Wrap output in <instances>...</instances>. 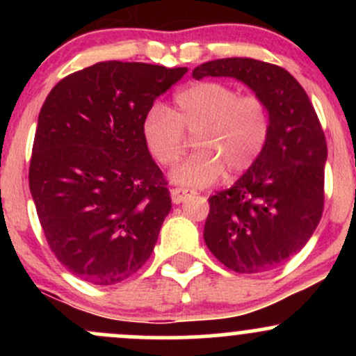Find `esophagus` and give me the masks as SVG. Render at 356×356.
I'll list each match as a JSON object with an SVG mask.
<instances>
[{
    "label": "esophagus",
    "mask_w": 356,
    "mask_h": 356,
    "mask_svg": "<svg viewBox=\"0 0 356 356\" xmlns=\"http://www.w3.org/2000/svg\"><path fill=\"white\" fill-rule=\"evenodd\" d=\"M195 192L191 191V189H182V187H175V189L170 191V197H172V202L174 204H181L186 201L187 197H191V195H194Z\"/></svg>",
    "instance_id": "obj_1"
}]
</instances>
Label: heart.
I'll return each instance as SVG.
<instances>
[{"mask_svg":"<svg viewBox=\"0 0 356 356\" xmlns=\"http://www.w3.org/2000/svg\"><path fill=\"white\" fill-rule=\"evenodd\" d=\"M271 110L257 95H241L220 81H201L181 90L174 107L155 104L142 120V137L154 161L172 167L186 154L187 137L197 154L172 172L181 186L204 187L244 174L256 164L271 137Z\"/></svg>","mask_w":356,"mask_h":356,"instance_id":"obj_1","label":"heart"}]
</instances>
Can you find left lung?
<instances>
[{
    "instance_id": "8db88e82",
    "label": "left lung",
    "mask_w": 356,
    "mask_h": 356,
    "mask_svg": "<svg viewBox=\"0 0 356 356\" xmlns=\"http://www.w3.org/2000/svg\"><path fill=\"white\" fill-rule=\"evenodd\" d=\"M192 76H231L271 110V137L263 155L229 189L209 197L204 241L226 268L244 275L269 271L298 254L321 219L325 204V134L308 95L277 65L220 58Z\"/></svg>"
}]
</instances>
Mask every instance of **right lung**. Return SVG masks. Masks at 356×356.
<instances>
[{"label": "right lung", "instance_id": "add662e5", "mask_svg": "<svg viewBox=\"0 0 356 356\" xmlns=\"http://www.w3.org/2000/svg\"><path fill=\"white\" fill-rule=\"evenodd\" d=\"M186 73L100 61L58 81L40 110L31 197L56 259L90 284L120 283L152 254L172 202L142 120Z\"/></svg>", "mask_w": 356, "mask_h": 356}]
</instances>
